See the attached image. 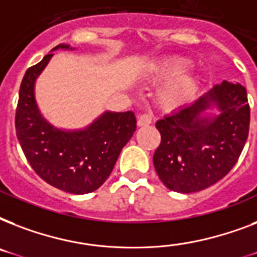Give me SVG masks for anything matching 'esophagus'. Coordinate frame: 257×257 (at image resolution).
I'll return each mask as SVG.
<instances>
[{"mask_svg": "<svg viewBox=\"0 0 257 257\" xmlns=\"http://www.w3.org/2000/svg\"><path fill=\"white\" fill-rule=\"evenodd\" d=\"M152 122V116L151 113H141L137 117V125L139 126H145V125H149Z\"/></svg>", "mask_w": 257, "mask_h": 257, "instance_id": "1", "label": "esophagus"}]
</instances>
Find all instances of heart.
I'll use <instances>...</instances> for the list:
<instances>
[{
	"instance_id": "obj_1",
	"label": "heart",
	"mask_w": 257,
	"mask_h": 257,
	"mask_svg": "<svg viewBox=\"0 0 257 257\" xmlns=\"http://www.w3.org/2000/svg\"><path fill=\"white\" fill-rule=\"evenodd\" d=\"M191 65L184 57H172L159 66L157 77L168 84L159 97V102L165 110H179L188 105L197 94L200 77L195 73H185Z\"/></svg>"
}]
</instances>
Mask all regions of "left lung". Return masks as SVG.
I'll use <instances>...</instances> for the list:
<instances>
[{
    "label": "left lung",
    "mask_w": 257,
    "mask_h": 257,
    "mask_svg": "<svg viewBox=\"0 0 257 257\" xmlns=\"http://www.w3.org/2000/svg\"><path fill=\"white\" fill-rule=\"evenodd\" d=\"M209 98L219 105L220 113L213 120H203ZM249 120L245 88L223 81L207 96L157 121L161 143L153 164L163 184L175 192L192 193L223 179L243 152Z\"/></svg>",
    "instance_id": "1"
}]
</instances>
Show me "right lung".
<instances>
[{
  "mask_svg": "<svg viewBox=\"0 0 257 257\" xmlns=\"http://www.w3.org/2000/svg\"><path fill=\"white\" fill-rule=\"evenodd\" d=\"M57 48H69L58 45ZM53 54L28 68L20 86L16 132L34 172L61 191L82 195L96 191L112 173L120 152L136 131L133 112L105 113L86 131L62 132L41 117L34 81Z\"/></svg>",
  "mask_w": 257,
  "mask_h": 257,
  "instance_id": "add662e5",
  "label": "right lung"
}]
</instances>
